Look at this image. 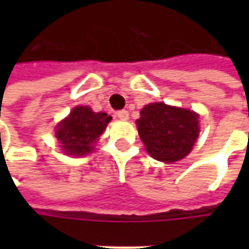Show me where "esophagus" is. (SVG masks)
<instances>
[{"instance_id":"obj_1","label":"esophagus","mask_w":249,"mask_h":249,"mask_svg":"<svg viewBox=\"0 0 249 249\" xmlns=\"http://www.w3.org/2000/svg\"><path fill=\"white\" fill-rule=\"evenodd\" d=\"M116 116L122 120H127L129 119V112L126 109H122V110H118L116 112Z\"/></svg>"}]
</instances>
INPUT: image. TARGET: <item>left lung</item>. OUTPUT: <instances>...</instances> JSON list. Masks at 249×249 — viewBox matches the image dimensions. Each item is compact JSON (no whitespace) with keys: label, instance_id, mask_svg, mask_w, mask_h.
Returning <instances> with one entry per match:
<instances>
[{"label":"left lung","instance_id":"obj_1","mask_svg":"<svg viewBox=\"0 0 249 249\" xmlns=\"http://www.w3.org/2000/svg\"><path fill=\"white\" fill-rule=\"evenodd\" d=\"M198 118L194 110L154 102L141 109L136 123L149 155L172 163L191 152L199 134Z\"/></svg>","mask_w":249,"mask_h":249}]
</instances>
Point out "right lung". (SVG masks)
Listing matches in <instances>:
<instances>
[{
  "mask_svg": "<svg viewBox=\"0 0 249 249\" xmlns=\"http://www.w3.org/2000/svg\"><path fill=\"white\" fill-rule=\"evenodd\" d=\"M112 120L105 112H92L90 107H74L69 116L55 127V137L66 155L84 157L94 149V144Z\"/></svg>",
  "mask_w": 249,
  "mask_h": 249,
  "instance_id": "add662e5",
  "label": "right lung"
}]
</instances>
